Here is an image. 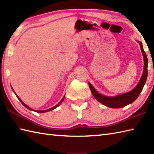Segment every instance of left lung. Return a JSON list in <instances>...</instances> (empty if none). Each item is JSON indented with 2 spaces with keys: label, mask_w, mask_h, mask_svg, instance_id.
Here are the masks:
<instances>
[{
  "label": "left lung",
  "mask_w": 154,
  "mask_h": 154,
  "mask_svg": "<svg viewBox=\"0 0 154 154\" xmlns=\"http://www.w3.org/2000/svg\"><path fill=\"white\" fill-rule=\"evenodd\" d=\"M140 44V48L142 52L143 56V61H144V67H143V72L142 74V76L141 77L140 82L137 85V86L132 90L130 92L127 93H124L122 94H120L116 97H106L104 96L103 94H99L97 91L94 89V88L89 83V85L92 93L93 95L94 98L104 105L106 106H109L110 108H113V109H118V108H122L128 104H131L133 103L137 98L140 95V93L142 91L143 86L146 83V81L147 79V77H148V57L146 54V52L144 51L142 47V44L140 42H138Z\"/></svg>",
  "instance_id": "8db88e82"
}]
</instances>
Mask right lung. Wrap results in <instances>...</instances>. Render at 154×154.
Masks as SVG:
<instances>
[{
  "label": "right lung",
  "instance_id": "add662e5",
  "mask_svg": "<svg viewBox=\"0 0 154 154\" xmlns=\"http://www.w3.org/2000/svg\"><path fill=\"white\" fill-rule=\"evenodd\" d=\"M16 97H17V98H18V99L20 100V102H21V103L23 104V105H24L26 108H27V109H29V110H34L33 109H30V107H29V106H28L27 105H26V104H25L24 103H23L22 102V101L21 100V99H20V98L17 96V95H16ZM64 98H65V97L63 98V99H62V100L60 101V103H59L57 104V105L56 106H54L53 108H51V109H48V110H35V112H48V111H50V110H54V109H55V108H57L58 106H60V104L62 103V102H63V99H64Z\"/></svg>",
  "mask_w": 154,
  "mask_h": 154
}]
</instances>
